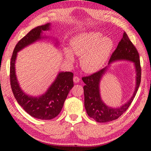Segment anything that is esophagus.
Returning a JSON list of instances; mask_svg holds the SVG:
<instances>
[{"label":"esophagus","instance_id":"34e87169","mask_svg":"<svg viewBox=\"0 0 151 151\" xmlns=\"http://www.w3.org/2000/svg\"><path fill=\"white\" fill-rule=\"evenodd\" d=\"M73 81H74V83H78L79 81H80V78H79L78 76H74V78H73Z\"/></svg>","mask_w":151,"mask_h":151}]
</instances>
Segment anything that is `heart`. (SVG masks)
Listing matches in <instances>:
<instances>
[{
	"mask_svg": "<svg viewBox=\"0 0 151 151\" xmlns=\"http://www.w3.org/2000/svg\"><path fill=\"white\" fill-rule=\"evenodd\" d=\"M113 47V42L109 37H103L99 32H83L75 36L70 41V50L81 57V66L85 72L95 73L107 62ZM68 48L65 56L70 62L74 57Z\"/></svg>",
	"mask_w": 151,
	"mask_h": 151,
	"instance_id": "heart-1",
	"label": "heart"
}]
</instances>
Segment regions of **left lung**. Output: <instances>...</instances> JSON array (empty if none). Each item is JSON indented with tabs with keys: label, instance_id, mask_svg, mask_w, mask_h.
<instances>
[{
	"label": "left lung",
	"instance_id": "8db88e82",
	"mask_svg": "<svg viewBox=\"0 0 151 151\" xmlns=\"http://www.w3.org/2000/svg\"><path fill=\"white\" fill-rule=\"evenodd\" d=\"M118 60H128L132 62L136 70V85L131 98L126 103L119 107H111L102 101L100 94V82L108 70L109 66L90 76L82 78L85 83L84 86L85 107L88 115L98 122H107L116 120L127 111L133 101L139 89L141 79L139 52L130 40L126 32H124L122 39L119 42L116 50L110 58L109 65Z\"/></svg>",
	"mask_w": 151,
	"mask_h": 151
}]
</instances>
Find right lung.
<instances>
[{
	"mask_svg": "<svg viewBox=\"0 0 151 151\" xmlns=\"http://www.w3.org/2000/svg\"><path fill=\"white\" fill-rule=\"evenodd\" d=\"M50 23L36 27L20 40L12 52L10 66L11 86L18 103L30 116L41 120L52 119L60 113L68 93L74 86L73 73L60 72L45 93L39 96H32L27 94L20 87L15 72V62L18 52L44 39L42 32L50 30ZM56 44L58 45L57 41Z\"/></svg>",
	"mask_w": 151,
	"mask_h": 151,
	"instance_id": "obj_1",
	"label": "right lung"
}]
</instances>
